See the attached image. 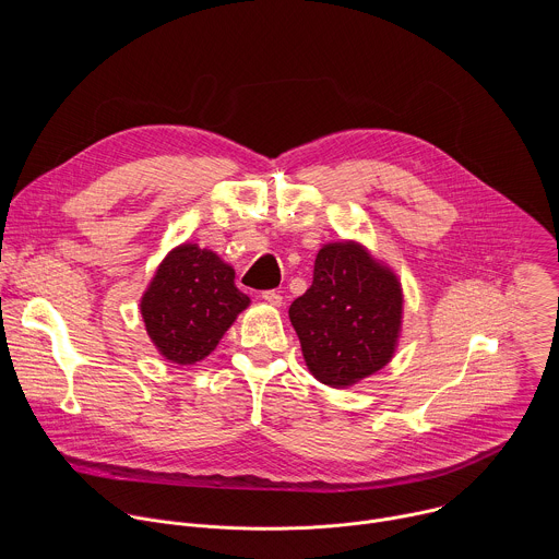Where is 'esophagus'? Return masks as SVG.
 Instances as JSON below:
<instances>
[{
  "label": "esophagus",
  "instance_id": "1",
  "mask_svg": "<svg viewBox=\"0 0 559 559\" xmlns=\"http://www.w3.org/2000/svg\"><path fill=\"white\" fill-rule=\"evenodd\" d=\"M261 296H263V300H267V302L274 305V307H281V305H283V296H281V292H276V289H267V292H263Z\"/></svg>",
  "mask_w": 559,
  "mask_h": 559
}]
</instances>
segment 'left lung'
Segmentation results:
<instances>
[{
	"instance_id": "left-lung-1",
	"label": "left lung",
	"mask_w": 559,
	"mask_h": 559,
	"mask_svg": "<svg viewBox=\"0 0 559 559\" xmlns=\"http://www.w3.org/2000/svg\"><path fill=\"white\" fill-rule=\"evenodd\" d=\"M401 318V283L358 243L318 252L309 289L289 307L309 371L330 386H349L382 369Z\"/></svg>"
}]
</instances>
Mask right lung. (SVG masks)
I'll return each mask as SVG.
<instances>
[{"instance_id": "1", "label": "right lung", "mask_w": 559, "mask_h": 559, "mask_svg": "<svg viewBox=\"0 0 559 559\" xmlns=\"http://www.w3.org/2000/svg\"><path fill=\"white\" fill-rule=\"evenodd\" d=\"M248 305L250 298L234 285V270L227 263L186 243L158 265L141 298V313L162 356L177 365H194L214 352Z\"/></svg>"}]
</instances>
